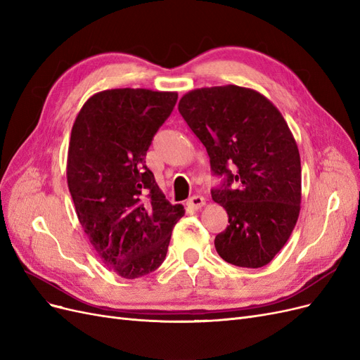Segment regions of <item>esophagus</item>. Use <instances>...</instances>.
Instances as JSON below:
<instances>
[{
	"label": "esophagus",
	"instance_id": "1",
	"mask_svg": "<svg viewBox=\"0 0 360 360\" xmlns=\"http://www.w3.org/2000/svg\"><path fill=\"white\" fill-rule=\"evenodd\" d=\"M205 205V198L201 195H195L191 200H188V207L192 210H200Z\"/></svg>",
	"mask_w": 360,
	"mask_h": 360
}]
</instances>
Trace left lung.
I'll return each instance as SVG.
<instances>
[{
	"instance_id": "1",
	"label": "left lung",
	"mask_w": 360,
	"mask_h": 360,
	"mask_svg": "<svg viewBox=\"0 0 360 360\" xmlns=\"http://www.w3.org/2000/svg\"><path fill=\"white\" fill-rule=\"evenodd\" d=\"M179 111L205 146L214 174L226 177L225 188L212 191L229 221L216 235L219 256L235 266L268 265L301 210V158L288 122L266 96L237 84L193 89Z\"/></svg>"
}]
</instances>
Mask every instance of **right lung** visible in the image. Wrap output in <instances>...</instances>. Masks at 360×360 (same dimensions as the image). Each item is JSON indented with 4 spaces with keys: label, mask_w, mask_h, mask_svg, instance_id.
I'll list each match as a JSON object with an SVG mask.
<instances>
[{
    "label": "right lung",
    "mask_w": 360,
    "mask_h": 360,
    "mask_svg": "<svg viewBox=\"0 0 360 360\" xmlns=\"http://www.w3.org/2000/svg\"><path fill=\"white\" fill-rule=\"evenodd\" d=\"M177 92L107 89L74 120L67 183L80 225L103 264L123 278L150 274L167 256L171 231L184 216L146 165Z\"/></svg>",
    "instance_id": "add662e5"
}]
</instances>
